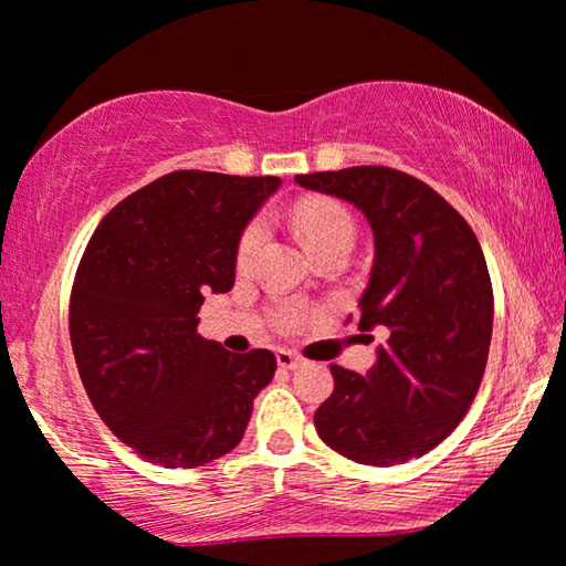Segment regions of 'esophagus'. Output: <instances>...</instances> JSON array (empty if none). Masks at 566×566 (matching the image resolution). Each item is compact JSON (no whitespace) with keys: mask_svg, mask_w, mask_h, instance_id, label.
Segmentation results:
<instances>
[{"mask_svg":"<svg viewBox=\"0 0 566 566\" xmlns=\"http://www.w3.org/2000/svg\"><path fill=\"white\" fill-rule=\"evenodd\" d=\"M275 358H277V366L289 368V370H296V368H301L306 363L298 353H293V350H277Z\"/></svg>","mask_w":566,"mask_h":566,"instance_id":"obj_1","label":"esophagus"}]
</instances>
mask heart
<instances>
[{
	"instance_id": "heart-1",
	"label": "heart",
	"mask_w": 566,
	"mask_h": 566,
	"mask_svg": "<svg viewBox=\"0 0 566 566\" xmlns=\"http://www.w3.org/2000/svg\"><path fill=\"white\" fill-rule=\"evenodd\" d=\"M291 221L296 223L298 234L304 237L308 252L319 258L324 252L345 250L350 252L355 242V221L345 206L329 198H301L291 208ZM265 219H252L247 223L237 244V268L250 270L258 260L260 247L265 242ZM304 319V308L296 304H283L275 308L277 327L289 329Z\"/></svg>"
}]
</instances>
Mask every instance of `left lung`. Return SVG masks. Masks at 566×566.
<instances>
[{"instance_id": "1", "label": "left lung", "mask_w": 566, "mask_h": 566, "mask_svg": "<svg viewBox=\"0 0 566 566\" xmlns=\"http://www.w3.org/2000/svg\"><path fill=\"white\" fill-rule=\"evenodd\" d=\"M343 198L374 229V268L358 327H384L368 376L332 366L335 391L314 412L332 451L366 467L428 453L459 428L482 384L494 296L479 239L430 185L391 167L296 175Z\"/></svg>"}]
</instances>
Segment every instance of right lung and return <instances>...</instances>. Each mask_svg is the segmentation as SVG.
Segmentation results:
<instances>
[{"label":"right lung","instance_id":"obj_1","mask_svg":"<svg viewBox=\"0 0 566 566\" xmlns=\"http://www.w3.org/2000/svg\"><path fill=\"white\" fill-rule=\"evenodd\" d=\"M277 177L180 169L120 200L76 268L69 335L84 391L142 459L192 469L239 446L275 355L198 335L203 293L234 285L239 237Z\"/></svg>","mask_w":566,"mask_h":566}]
</instances>
